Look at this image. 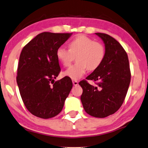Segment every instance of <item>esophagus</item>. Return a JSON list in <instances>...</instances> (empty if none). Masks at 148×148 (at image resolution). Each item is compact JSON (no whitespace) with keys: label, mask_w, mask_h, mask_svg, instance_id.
Here are the masks:
<instances>
[{"label":"esophagus","mask_w":148,"mask_h":148,"mask_svg":"<svg viewBox=\"0 0 148 148\" xmlns=\"http://www.w3.org/2000/svg\"><path fill=\"white\" fill-rule=\"evenodd\" d=\"M72 83H73L74 86H77V85L78 84V82L77 80H72Z\"/></svg>","instance_id":"obj_1"}]
</instances>
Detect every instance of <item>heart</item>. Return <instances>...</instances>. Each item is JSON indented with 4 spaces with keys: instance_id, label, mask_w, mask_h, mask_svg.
<instances>
[{
    "instance_id": "heart-1",
    "label": "heart",
    "mask_w": 148,
    "mask_h": 148,
    "mask_svg": "<svg viewBox=\"0 0 148 148\" xmlns=\"http://www.w3.org/2000/svg\"><path fill=\"white\" fill-rule=\"evenodd\" d=\"M68 47L69 49L59 47L56 56L64 66H69L76 56V63L64 72L66 76L73 80L80 78L87 69L93 71L99 68L105 57L103 45L84 35H79L70 41Z\"/></svg>"
}]
</instances>
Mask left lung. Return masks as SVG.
I'll return each instance as SVG.
<instances>
[{"label": "left lung", "mask_w": 148, "mask_h": 148, "mask_svg": "<svg viewBox=\"0 0 148 148\" xmlns=\"http://www.w3.org/2000/svg\"><path fill=\"white\" fill-rule=\"evenodd\" d=\"M105 43V54L101 65L86 80L97 82V86L86 80L79 82L83 92L80 99L85 111L95 117L113 115L121 107L131 81L128 56L121 45L110 35L96 33Z\"/></svg>", "instance_id": "left-lung-1"}]
</instances>
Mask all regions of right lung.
<instances>
[{"label": "right lung", "mask_w": 148, "mask_h": 148, "mask_svg": "<svg viewBox=\"0 0 148 148\" xmlns=\"http://www.w3.org/2000/svg\"><path fill=\"white\" fill-rule=\"evenodd\" d=\"M72 34L39 33L21 53L16 82L26 108L37 117L58 115L72 88L68 76L52 82L61 71L56 51Z\"/></svg>", "instance_id": "right-lung-1"}]
</instances>
